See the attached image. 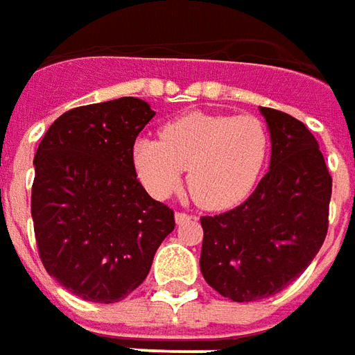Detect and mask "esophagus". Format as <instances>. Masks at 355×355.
<instances>
[{
	"label": "esophagus",
	"mask_w": 355,
	"mask_h": 355,
	"mask_svg": "<svg viewBox=\"0 0 355 355\" xmlns=\"http://www.w3.org/2000/svg\"><path fill=\"white\" fill-rule=\"evenodd\" d=\"M189 220H193V216H189V214L175 212V223H178V225H182V223L189 222Z\"/></svg>",
	"instance_id": "1"
}]
</instances>
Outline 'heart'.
I'll list each match as a JSON object with an SVG mask.
<instances>
[{"instance_id":"1","label":"heart","mask_w":355,"mask_h":355,"mask_svg":"<svg viewBox=\"0 0 355 355\" xmlns=\"http://www.w3.org/2000/svg\"><path fill=\"white\" fill-rule=\"evenodd\" d=\"M270 155V133L250 114L191 112L166 124L157 139H137L133 166L155 197L180 187L183 170L198 205L220 210L245 200L256 187Z\"/></svg>"}]
</instances>
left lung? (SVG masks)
<instances>
[{"label": "left lung", "mask_w": 355, "mask_h": 355, "mask_svg": "<svg viewBox=\"0 0 355 355\" xmlns=\"http://www.w3.org/2000/svg\"><path fill=\"white\" fill-rule=\"evenodd\" d=\"M270 130V170L237 208L200 218V271L233 302L277 294L323 245L333 180L315 137L286 112L260 107Z\"/></svg>", "instance_id": "obj_1"}]
</instances>
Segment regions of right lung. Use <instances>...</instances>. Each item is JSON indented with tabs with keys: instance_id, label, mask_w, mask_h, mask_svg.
Instances as JSON below:
<instances>
[{
	"instance_id": "obj_1",
	"label": "right lung",
	"mask_w": 355,
	"mask_h": 355,
	"mask_svg": "<svg viewBox=\"0 0 355 355\" xmlns=\"http://www.w3.org/2000/svg\"><path fill=\"white\" fill-rule=\"evenodd\" d=\"M153 116L137 97L78 107L49 125L36 150L40 258L59 285L89 302L135 291L175 227L172 208L149 197L133 166L135 137Z\"/></svg>"
}]
</instances>
